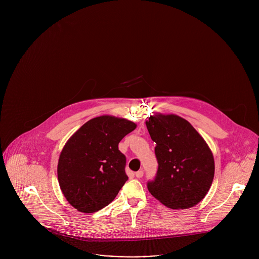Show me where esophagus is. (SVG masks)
Returning <instances> with one entry per match:
<instances>
[{"mask_svg":"<svg viewBox=\"0 0 259 259\" xmlns=\"http://www.w3.org/2000/svg\"><path fill=\"white\" fill-rule=\"evenodd\" d=\"M135 176L136 178H138V179H141V178L144 176V171H143V170H141V171H138V172H136Z\"/></svg>","mask_w":259,"mask_h":259,"instance_id":"esophagus-1","label":"esophagus"}]
</instances>
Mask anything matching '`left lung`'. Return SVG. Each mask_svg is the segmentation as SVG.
<instances>
[{"mask_svg": "<svg viewBox=\"0 0 259 259\" xmlns=\"http://www.w3.org/2000/svg\"><path fill=\"white\" fill-rule=\"evenodd\" d=\"M156 143L158 171L148 191L166 207L189 209L209 191L214 176L213 155L196 129L177 114L155 113L146 121Z\"/></svg>", "mask_w": 259, "mask_h": 259, "instance_id": "8db88e82", "label": "left lung"}]
</instances>
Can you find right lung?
I'll return each mask as SVG.
<instances>
[{
	"instance_id": "1",
	"label": "right lung",
	"mask_w": 259,
	"mask_h": 259,
	"mask_svg": "<svg viewBox=\"0 0 259 259\" xmlns=\"http://www.w3.org/2000/svg\"><path fill=\"white\" fill-rule=\"evenodd\" d=\"M137 124L113 115L88 120L67 141L58 166V183L67 201L78 211L91 213L108 206L128 177L126 157L118 149Z\"/></svg>"
}]
</instances>
